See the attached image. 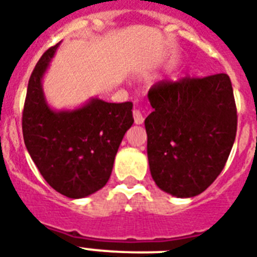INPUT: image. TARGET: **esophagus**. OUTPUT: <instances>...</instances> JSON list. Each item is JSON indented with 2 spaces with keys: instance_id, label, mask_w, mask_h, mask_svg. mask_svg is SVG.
<instances>
[{
  "instance_id": "esophagus-1",
  "label": "esophagus",
  "mask_w": 257,
  "mask_h": 257,
  "mask_svg": "<svg viewBox=\"0 0 257 257\" xmlns=\"http://www.w3.org/2000/svg\"><path fill=\"white\" fill-rule=\"evenodd\" d=\"M133 118H135V124L140 125L144 122V116H143V113L139 110V109H135L133 110Z\"/></svg>"
}]
</instances>
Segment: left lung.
Wrapping results in <instances>:
<instances>
[{
	"mask_svg": "<svg viewBox=\"0 0 257 257\" xmlns=\"http://www.w3.org/2000/svg\"><path fill=\"white\" fill-rule=\"evenodd\" d=\"M145 118L151 175L176 197L204 192L223 171L235 143L237 112L229 76L160 81L148 92Z\"/></svg>",
	"mask_w": 257,
	"mask_h": 257,
	"instance_id": "left-lung-1",
	"label": "left lung"
}]
</instances>
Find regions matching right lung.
<instances>
[{
	"mask_svg": "<svg viewBox=\"0 0 257 257\" xmlns=\"http://www.w3.org/2000/svg\"><path fill=\"white\" fill-rule=\"evenodd\" d=\"M57 46L42 54L30 76L22 133L46 183L66 197L81 199L108 183L122 137L133 124V104L92 98L74 110H53L45 101L42 76Z\"/></svg>",
	"mask_w": 257,
	"mask_h": 257,
	"instance_id": "1",
	"label": "right lung"
}]
</instances>
